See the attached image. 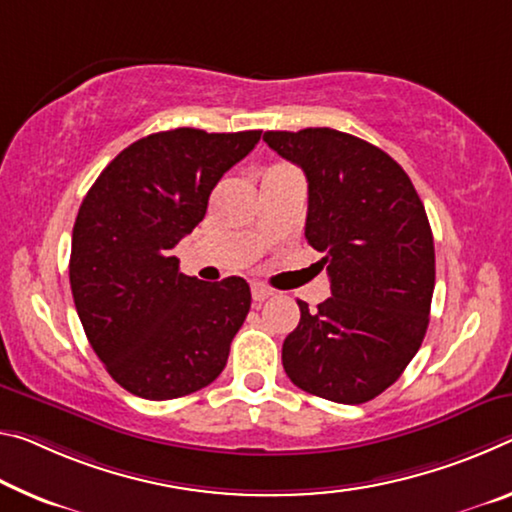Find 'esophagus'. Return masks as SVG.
<instances>
[{
    "label": "esophagus",
    "instance_id": "34e87169",
    "mask_svg": "<svg viewBox=\"0 0 512 512\" xmlns=\"http://www.w3.org/2000/svg\"><path fill=\"white\" fill-rule=\"evenodd\" d=\"M250 291H253V300H257V303H262V300L273 296V289L266 287L264 282H253V287H250Z\"/></svg>",
    "mask_w": 512,
    "mask_h": 512
}]
</instances>
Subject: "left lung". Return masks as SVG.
Masks as SVG:
<instances>
[{
  "instance_id": "8db88e82",
  "label": "left lung",
  "mask_w": 512,
  "mask_h": 512,
  "mask_svg": "<svg viewBox=\"0 0 512 512\" xmlns=\"http://www.w3.org/2000/svg\"><path fill=\"white\" fill-rule=\"evenodd\" d=\"M269 148L307 177L305 239L323 253L330 298L282 344L291 383L358 405L396 383L428 328L435 246L424 202L376 145L330 127L266 132Z\"/></svg>"
}]
</instances>
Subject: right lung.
<instances>
[{
  "instance_id": "1",
  "label": "right lung",
  "mask_w": 512,
  "mask_h": 512,
  "mask_svg": "<svg viewBox=\"0 0 512 512\" xmlns=\"http://www.w3.org/2000/svg\"><path fill=\"white\" fill-rule=\"evenodd\" d=\"M259 136L193 127L150 134L120 152L81 202L72 298L97 358L141 399L198 392L225 369L250 310L248 282L189 278L173 248L205 218L209 193Z\"/></svg>"
}]
</instances>
